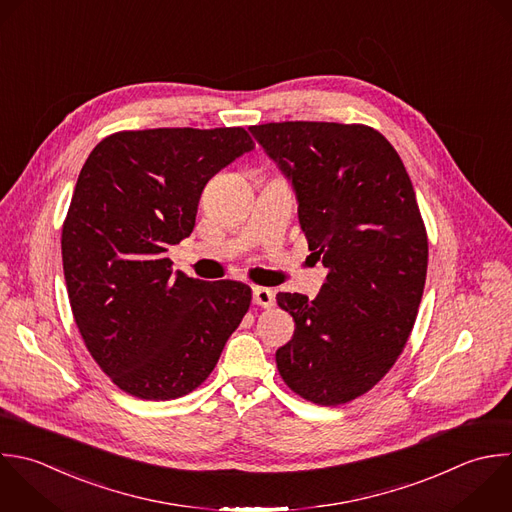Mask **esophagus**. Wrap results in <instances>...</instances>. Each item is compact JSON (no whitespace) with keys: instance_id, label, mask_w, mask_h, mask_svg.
I'll return each mask as SVG.
<instances>
[{"instance_id":"obj_1","label":"esophagus","mask_w":512,"mask_h":512,"mask_svg":"<svg viewBox=\"0 0 512 512\" xmlns=\"http://www.w3.org/2000/svg\"><path fill=\"white\" fill-rule=\"evenodd\" d=\"M252 298H254V304L256 306H262V308H272L276 298H274V292L270 288H262V286H256L254 292H252Z\"/></svg>"}]
</instances>
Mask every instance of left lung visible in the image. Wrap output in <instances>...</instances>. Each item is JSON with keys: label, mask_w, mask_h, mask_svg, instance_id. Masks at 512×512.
Returning <instances> with one entry per match:
<instances>
[{"label": "left lung", "mask_w": 512, "mask_h": 512, "mask_svg": "<svg viewBox=\"0 0 512 512\" xmlns=\"http://www.w3.org/2000/svg\"><path fill=\"white\" fill-rule=\"evenodd\" d=\"M250 132L292 184L308 248L328 268L314 300L276 296L296 322L276 350L280 376L314 404L350 402L390 370L416 320L428 240L412 182L368 126L280 122Z\"/></svg>", "instance_id": "8db88e82"}]
</instances>
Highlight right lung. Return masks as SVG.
I'll use <instances>...</instances> for the list:
<instances>
[{
  "mask_svg": "<svg viewBox=\"0 0 512 512\" xmlns=\"http://www.w3.org/2000/svg\"><path fill=\"white\" fill-rule=\"evenodd\" d=\"M254 150L244 128L118 132L88 156L62 232L80 334L100 368L142 400L198 388L250 308V286L172 272L204 186Z\"/></svg>",
  "mask_w": 512,
  "mask_h": 512,
  "instance_id": "1",
  "label": "right lung"
}]
</instances>
